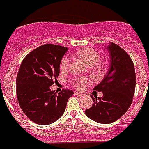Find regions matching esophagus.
<instances>
[{"label":"esophagus","instance_id":"34e87169","mask_svg":"<svg viewBox=\"0 0 149 149\" xmlns=\"http://www.w3.org/2000/svg\"><path fill=\"white\" fill-rule=\"evenodd\" d=\"M74 95H78V96H80V97L86 96V94H82V93H78V92H75Z\"/></svg>","mask_w":149,"mask_h":149}]
</instances>
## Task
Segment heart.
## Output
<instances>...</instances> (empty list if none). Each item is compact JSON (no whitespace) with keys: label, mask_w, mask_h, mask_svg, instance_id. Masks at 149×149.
I'll list each match as a JSON object with an SVG mask.
<instances>
[{"label":"heart","mask_w":149,"mask_h":149,"mask_svg":"<svg viewBox=\"0 0 149 149\" xmlns=\"http://www.w3.org/2000/svg\"><path fill=\"white\" fill-rule=\"evenodd\" d=\"M75 55L84 61L88 65H89L92 69L95 70H99L100 69V65L98 64V61L100 60V54L96 51L95 49L92 48H82L77 50L75 52ZM69 60L68 57H64L60 63V68L62 71H65L68 69L69 67ZM72 83L76 87H77L78 88H80L84 84L87 83V79L84 77H78L76 78L74 80H72Z\"/></svg>","instance_id":"1"}]
</instances>
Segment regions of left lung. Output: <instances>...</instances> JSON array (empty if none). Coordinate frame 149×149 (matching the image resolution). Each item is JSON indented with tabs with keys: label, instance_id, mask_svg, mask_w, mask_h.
Returning a JSON list of instances; mask_svg holds the SVG:
<instances>
[{
	"label": "left lung",
	"instance_id": "left-lung-1",
	"mask_svg": "<svg viewBox=\"0 0 149 149\" xmlns=\"http://www.w3.org/2000/svg\"><path fill=\"white\" fill-rule=\"evenodd\" d=\"M110 54V67L105 77L93 90L102 92V97L91 96L93 104L85 114L101 124L115 122L131 105L136 87L133 61L124 49L111 42L107 47Z\"/></svg>",
	"mask_w": 149,
	"mask_h": 149
}]
</instances>
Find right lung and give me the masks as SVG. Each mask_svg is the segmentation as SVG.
Returning <instances> with one entry per match:
<instances>
[{"label": "right lung", "instance_id": "1", "mask_svg": "<svg viewBox=\"0 0 149 149\" xmlns=\"http://www.w3.org/2000/svg\"><path fill=\"white\" fill-rule=\"evenodd\" d=\"M68 48L46 44L30 52L16 77V95L22 111L36 124L47 125L62 116L73 95L65 89L55 94L49 87L60 73V63Z\"/></svg>", "mask_w": 149, "mask_h": 149}]
</instances>
